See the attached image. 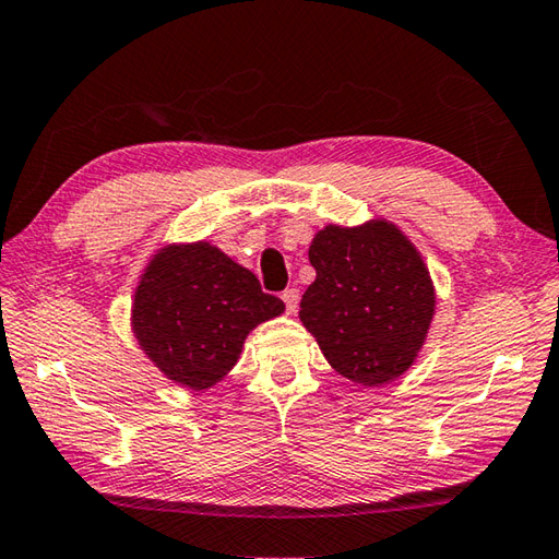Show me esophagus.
<instances>
[{
    "mask_svg": "<svg viewBox=\"0 0 559 559\" xmlns=\"http://www.w3.org/2000/svg\"><path fill=\"white\" fill-rule=\"evenodd\" d=\"M282 301H284V307H287V311L294 313V311H297V307H299V292L297 289H284L282 292Z\"/></svg>",
    "mask_w": 559,
    "mask_h": 559,
    "instance_id": "obj_1",
    "label": "esophagus"
}]
</instances>
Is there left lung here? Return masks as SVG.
Masks as SVG:
<instances>
[{
    "instance_id": "1",
    "label": "left lung",
    "mask_w": 559,
    "mask_h": 559,
    "mask_svg": "<svg viewBox=\"0 0 559 559\" xmlns=\"http://www.w3.org/2000/svg\"><path fill=\"white\" fill-rule=\"evenodd\" d=\"M309 260L316 280L299 319L333 370L365 386L404 374L436 311L433 282L414 243L389 221L325 226Z\"/></svg>"
}]
</instances>
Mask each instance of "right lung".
<instances>
[{
  "mask_svg": "<svg viewBox=\"0 0 559 559\" xmlns=\"http://www.w3.org/2000/svg\"><path fill=\"white\" fill-rule=\"evenodd\" d=\"M284 301L250 270L209 243L167 246L133 297V333L167 379L209 389L238 362L246 335L275 319Z\"/></svg>",
  "mask_w": 559,
  "mask_h": 559,
  "instance_id": "obj_1",
  "label": "right lung"
}]
</instances>
